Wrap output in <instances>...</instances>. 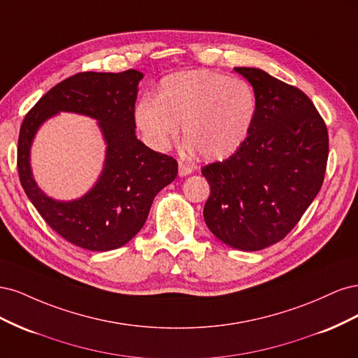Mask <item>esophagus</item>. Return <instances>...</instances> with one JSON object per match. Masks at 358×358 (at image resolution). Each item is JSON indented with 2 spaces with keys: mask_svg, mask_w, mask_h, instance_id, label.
Segmentation results:
<instances>
[{
  "mask_svg": "<svg viewBox=\"0 0 358 358\" xmlns=\"http://www.w3.org/2000/svg\"><path fill=\"white\" fill-rule=\"evenodd\" d=\"M192 173V167L189 164H185V162H179V176L185 178Z\"/></svg>",
  "mask_w": 358,
  "mask_h": 358,
  "instance_id": "esophagus-1",
  "label": "esophagus"
}]
</instances>
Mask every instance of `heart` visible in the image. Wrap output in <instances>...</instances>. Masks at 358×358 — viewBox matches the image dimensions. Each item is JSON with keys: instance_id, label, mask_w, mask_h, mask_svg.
Masks as SVG:
<instances>
[{"instance_id": "1", "label": "heart", "mask_w": 358, "mask_h": 358, "mask_svg": "<svg viewBox=\"0 0 358 358\" xmlns=\"http://www.w3.org/2000/svg\"><path fill=\"white\" fill-rule=\"evenodd\" d=\"M258 101L251 83L212 70L166 76L155 99L143 96L134 106V122L145 142L166 150L179 133L189 150L209 161L234 155L255 122Z\"/></svg>"}]
</instances>
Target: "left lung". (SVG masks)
Masks as SVG:
<instances>
[{"label": "left lung", "mask_w": 358, "mask_h": 358, "mask_svg": "<svg viewBox=\"0 0 358 358\" xmlns=\"http://www.w3.org/2000/svg\"><path fill=\"white\" fill-rule=\"evenodd\" d=\"M234 71L254 88L257 116L234 155L201 169L210 187L203 216L225 245L259 251L282 241L317 197L329 134L305 92L259 69Z\"/></svg>", "instance_id": "1"}]
</instances>
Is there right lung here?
Returning <instances> with one entry per match:
<instances>
[{
    "label": "right lung",
    "mask_w": 358,
    "mask_h": 358,
    "mask_svg": "<svg viewBox=\"0 0 358 358\" xmlns=\"http://www.w3.org/2000/svg\"><path fill=\"white\" fill-rule=\"evenodd\" d=\"M143 73L85 71L46 92L25 116L17 142L20 183L34 208L70 243L112 251L142 230L157 194L178 176V161L155 152L136 136L134 104ZM61 111L95 118L106 143L99 179L82 198L64 202L36 185L30 148L39 127Z\"/></svg>",
    "instance_id": "obj_1"
}]
</instances>
